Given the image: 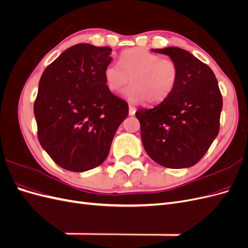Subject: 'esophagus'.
<instances>
[{
    "mask_svg": "<svg viewBox=\"0 0 248 248\" xmlns=\"http://www.w3.org/2000/svg\"><path fill=\"white\" fill-rule=\"evenodd\" d=\"M136 111H137L136 108H134L133 106H129V115L130 116H133L134 114H136Z\"/></svg>",
    "mask_w": 248,
    "mask_h": 248,
    "instance_id": "esophagus-1",
    "label": "esophagus"
}]
</instances>
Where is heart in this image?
Returning a JSON list of instances; mask_svg holds the SVG:
<instances>
[{
  "mask_svg": "<svg viewBox=\"0 0 248 248\" xmlns=\"http://www.w3.org/2000/svg\"><path fill=\"white\" fill-rule=\"evenodd\" d=\"M179 67L175 61L161 58L144 48L124 51L119 65L109 64L104 79L110 92H119L130 79L123 95L127 100L155 104L163 101L174 91L179 80Z\"/></svg>",
  "mask_w": 248,
  "mask_h": 248,
  "instance_id": "heart-1",
  "label": "heart"
}]
</instances>
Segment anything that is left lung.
Instances as JSON below:
<instances>
[{
  "label": "left lung",
  "instance_id": "8db88e82",
  "mask_svg": "<svg viewBox=\"0 0 248 248\" xmlns=\"http://www.w3.org/2000/svg\"><path fill=\"white\" fill-rule=\"evenodd\" d=\"M179 67L178 84L155 107L140 108V137L147 154L162 167L190 168L206 154L219 131L222 97L211 68L179 47L152 49Z\"/></svg>",
  "mask_w": 248,
  "mask_h": 248
}]
</instances>
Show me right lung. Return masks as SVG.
I'll use <instances>...</instances> for the list:
<instances>
[{"instance_id":"obj_1","label":"right lung","mask_w":248,"mask_h":248,"mask_svg":"<svg viewBox=\"0 0 248 248\" xmlns=\"http://www.w3.org/2000/svg\"><path fill=\"white\" fill-rule=\"evenodd\" d=\"M111 48L76 44L43 71L34 103L42 148L58 166L92 170L107 159L128 104L107 87Z\"/></svg>"}]
</instances>
